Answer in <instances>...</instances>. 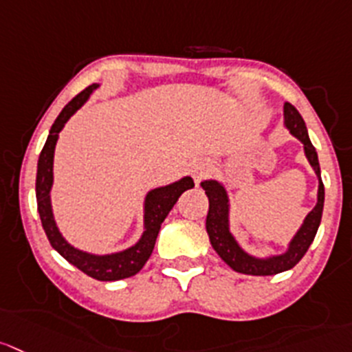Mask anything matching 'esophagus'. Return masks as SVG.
<instances>
[{"label": "esophagus", "mask_w": 352, "mask_h": 352, "mask_svg": "<svg viewBox=\"0 0 352 352\" xmlns=\"http://www.w3.org/2000/svg\"><path fill=\"white\" fill-rule=\"evenodd\" d=\"M192 174H193V178H195V182L199 183L200 179H204L209 174V166H207L206 162H197L193 164L192 167Z\"/></svg>", "instance_id": "1"}]
</instances>
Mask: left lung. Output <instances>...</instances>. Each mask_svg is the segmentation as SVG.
Listing matches in <instances>:
<instances>
[{"label":"left lung","mask_w":352,"mask_h":352,"mask_svg":"<svg viewBox=\"0 0 352 352\" xmlns=\"http://www.w3.org/2000/svg\"><path fill=\"white\" fill-rule=\"evenodd\" d=\"M283 112H285V126L290 129L297 140H300L304 145V152H306L307 160L313 166L314 173L318 176V202L314 209L304 219V224L297 232L290 242L289 250L282 256H273L270 259H257V257L249 256L240 249L236 240L233 239L228 228V195L223 185H219L214 179L202 183V188L206 190V195L209 199V212H207L206 228L207 235H209L210 243H212L214 250L219 254L221 259L228 264L232 270L239 271L243 274H254V276H267V274H278L282 271L292 270L297 263L304 257L307 252L309 245L313 243L314 236H316L318 226L321 223V214H323V202H324V186L321 182L320 174V162H318V153L314 150L313 143H311L309 136H307L306 122H304L302 116L299 110L287 102L283 105Z\"/></svg>","instance_id":"8db88e82"}]
</instances>
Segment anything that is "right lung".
<instances>
[{"label":"right lung","instance_id":"1","mask_svg":"<svg viewBox=\"0 0 352 352\" xmlns=\"http://www.w3.org/2000/svg\"><path fill=\"white\" fill-rule=\"evenodd\" d=\"M98 88V85H91L86 89H82L78 96H74L60 116L56 117L53 122L52 129H50L48 140H46L45 146L41 150V155L38 160V176H36V200H38V212L41 217L43 230H45L46 236H48L50 243L53 249L69 261L70 264L81 270L91 278L100 280V282H116V280L129 278L133 274L138 273L145 263L148 261L150 254H152L153 245H155L157 235H159L160 224L164 223L169 210L173 209L174 204L178 202L179 195L186 190L193 188L192 178H183L179 182L173 183V185L162 186V188H155L146 195L145 199V232L140 242L135 247L122 252L110 254V256H93V254L82 252V250L74 249L70 243L65 242L62 235H60L58 228H56L55 219L52 214V204H50V190H52L53 183V153H55L56 140H58V133L65 126L67 120L70 119L79 107L89 98L93 89Z\"/></svg>","mask_w":352,"mask_h":352}]
</instances>
